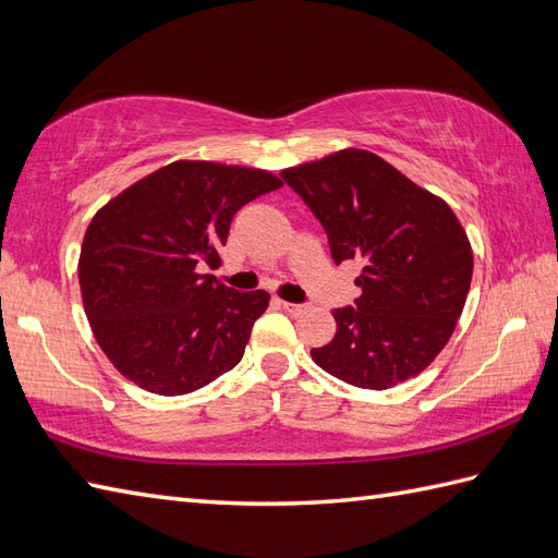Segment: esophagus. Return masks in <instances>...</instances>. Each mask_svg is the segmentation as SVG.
Here are the masks:
<instances>
[{
	"label": "esophagus",
	"mask_w": 558,
	"mask_h": 558,
	"mask_svg": "<svg viewBox=\"0 0 558 558\" xmlns=\"http://www.w3.org/2000/svg\"><path fill=\"white\" fill-rule=\"evenodd\" d=\"M281 307L287 310L291 317H301V315H305V312H307V305H298V303H281Z\"/></svg>",
	"instance_id": "obj_1"
}]
</instances>
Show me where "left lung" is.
<instances>
[{
    "mask_svg": "<svg viewBox=\"0 0 558 558\" xmlns=\"http://www.w3.org/2000/svg\"><path fill=\"white\" fill-rule=\"evenodd\" d=\"M329 236L336 265L362 260L355 307L333 310L312 360L341 381L386 390L440 355L464 310L473 251L447 203L364 148L281 170Z\"/></svg>",
    "mask_w": 558,
    "mask_h": 558,
    "instance_id": "obj_1",
    "label": "left lung"
}]
</instances>
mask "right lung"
<instances>
[{
	"label": "right lung",
	"mask_w": 558,
	"mask_h": 558,
	"mask_svg": "<svg viewBox=\"0 0 558 558\" xmlns=\"http://www.w3.org/2000/svg\"><path fill=\"white\" fill-rule=\"evenodd\" d=\"M283 182L260 168L174 160L97 210L77 260L92 333L116 369L156 396H184L241 362L267 291H234L222 265L241 206Z\"/></svg>",
	"instance_id": "1"
}]
</instances>
